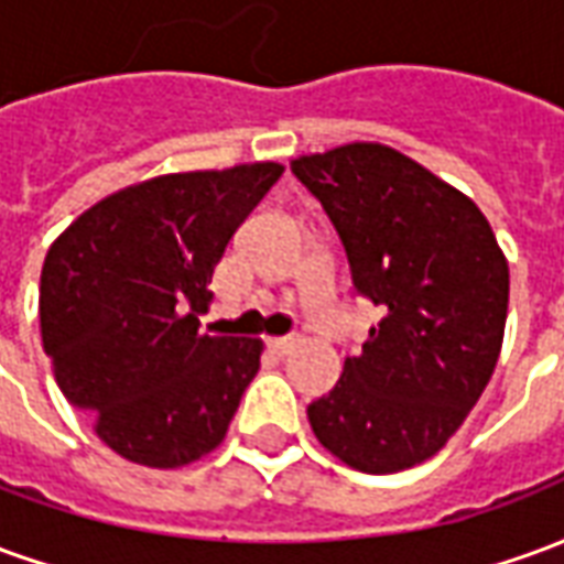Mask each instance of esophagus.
Returning a JSON list of instances; mask_svg holds the SVG:
<instances>
[{
	"mask_svg": "<svg viewBox=\"0 0 564 564\" xmlns=\"http://www.w3.org/2000/svg\"><path fill=\"white\" fill-rule=\"evenodd\" d=\"M295 341H299L295 335H283V338H269V347L274 354H290L295 347Z\"/></svg>",
	"mask_w": 564,
	"mask_h": 564,
	"instance_id": "obj_1",
	"label": "esophagus"
}]
</instances>
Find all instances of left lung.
<instances>
[{"mask_svg":"<svg viewBox=\"0 0 564 564\" xmlns=\"http://www.w3.org/2000/svg\"><path fill=\"white\" fill-rule=\"evenodd\" d=\"M290 165L341 235L356 293L383 314L307 420L356 471H404L447 444L496 371L508 259L471 198L387 144Z\"/></svg>","mask_w":564,"mask_h":564,"instance_id":"left-lung-1","label":"left lung"}]
</instances>
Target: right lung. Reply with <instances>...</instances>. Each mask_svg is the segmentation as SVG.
Returning a JSON list of instances; mask_svg holds the SVG:
<instances>
[{"label": "right lung", "instance_id": "add662e5", "mask_svg": "<svg viewBox=\"0 0 564 564\" xmlns=\"http://www.w3.org/2000/svg\"><path fill=\"white\" fill-rule=\"evenodd\" d=\"M281 162L160 174L117 189L56 238L42 269L44 354L117 456L181 468L226 437L262 341L198 332L208 283Z\"/></svg>", "mask_w": 564, "mask_h": 564}]
</instances>
